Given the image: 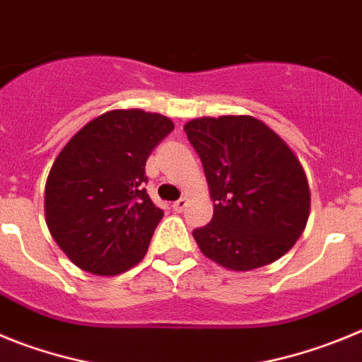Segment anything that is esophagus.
Returning a JSON list of instances; mask_svg holds the SVG:
<instances>
[{"label":"esophagus","mask_w":362,"mask_h":362,"mask_svg":"<svg viewBox=\"0 0 362 362\" xmlns=\"http://www.w3.org/2000/svg\"><path fill=\"white\" fill-rule=\"evenodd\" d=\"M187 203L188 201L185 199V197H181V199H177L174 204H172V209H174L175 212H183V210L187 209Z\"/></svg>","instance_id":"esophagus-1"}]
</instances>
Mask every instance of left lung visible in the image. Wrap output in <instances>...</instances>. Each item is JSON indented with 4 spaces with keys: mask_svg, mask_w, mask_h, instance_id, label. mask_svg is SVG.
<instances>
[{
    "mask_svg": "<svg viewBox=\"0 0 362 362\" xmlns=\"http://www.w3.org/2000/svg\"><path fill=\"white\" fill-rule=\"evenodd\" d=\"M185 132L216 203L212 221L192 232L201 252L235 272L286 254L310 212L308 181L288 145L252 116L192 119Z\"/></svg>",
    "mask_w": 362,
    "mask_h": 362,
    "instance_id": "1",
    "label": "left lung"
}]
</instances>
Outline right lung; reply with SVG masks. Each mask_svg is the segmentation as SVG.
<instances>
[{
	"label": "right lung",
	"instance_id": "add662e5",
	"mask_svg": "<svg viewBox=\"0 0 362 362\" xmlns=\"http://www.w3.org/2000/svg\"><path fill=\"white\" fill-rule=\"evenodd\" d=\"M174 123L145 110H110L65 145L45 187L54 241L76 267L116 276L145 257L163 210L152 203L145 165Z\"/></svg>",
	"mask_w": 362,
	"mask_h": 362
}]
</instances>
